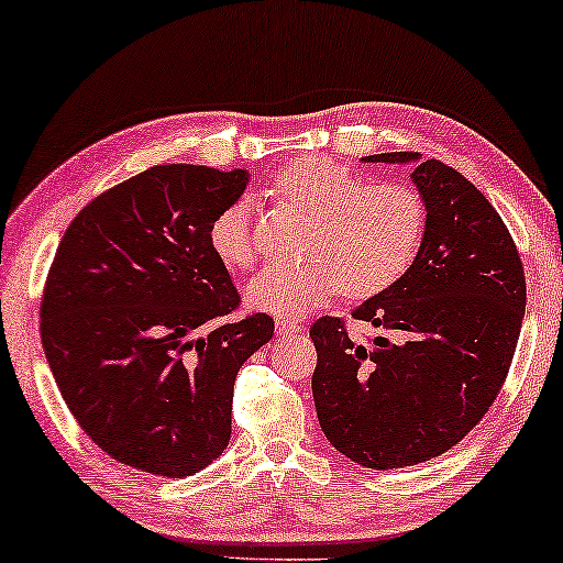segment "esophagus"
Listing matches in <instances>:
<instances>
[{
	"label": "esophagus",
	"mask_w": 563,
	"mask_h": 563,
	"mask_svg": "<svg viewBox=\"0 0 563 563\" xmlns=\"http://www.w3.org/2000/svg\"><path fill=\"white\" fill-rule=\"evenodd\" d=\"M301 329H303L301 321H294L289 317L276 319V334H279V336H294V334H299Z\"/></svg>",
	"instance_id": "obj_1"
}]
</instances>
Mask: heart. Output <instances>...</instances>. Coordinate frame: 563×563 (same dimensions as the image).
Instances as JSON below:
<instances>
[{
	"instance_id": "heart-1",
	"label": "heart",
	"mask_w": 563,
	"mask_h": 563,
	"mask_svg": "<svg viewBox=\"0 0 563 563\" xmlns=\"http://www.w3.org/2000/svg\"><path fill=\"white\" fill-rule=\"evenodd\" d=\"M272 197L311 217L299 264H274L246 287L254 309L299 317L344 289L372 299L409 272L427 234V205L399 181H372L321 156H297L272 179ZM246 201H234L211 219L209 246L232 272L252 269L256 244Z\"/></svg>"
}]
</instances>
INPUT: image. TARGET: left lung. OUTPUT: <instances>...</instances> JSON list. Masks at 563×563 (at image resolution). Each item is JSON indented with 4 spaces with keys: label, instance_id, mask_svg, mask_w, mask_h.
<instances>
[{
    "label": "left lung",
    "instance_id": "obj_1",
    "mask_svg": "<svg viewBox=\"0 0 563 563\" xmlns=\"http://www.w3.org/2000/svg\"><path fill=\"white\" fill-rule=\"evenodd\" d=\"M417 152L364 162H419ZM427 234L409 272L352 311L394 331L358 344L336 317L309 329L317 417L336 451L366 468L441 456L472 431L506 382L527 311V279L509 229L472 181L439 159L411 172Z\"/></svg>",
    "mask_w": 563,
    "mask_h": 563
}]
</instances>
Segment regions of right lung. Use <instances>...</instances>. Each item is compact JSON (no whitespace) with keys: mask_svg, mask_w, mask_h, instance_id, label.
<instances>
[{"mask_svg":"<svg viewBox=\"0 0 563 563\" xmlns=\"http://www.w3.org/2000/svg\"><path fill=\"white\" fill-rule=\"evenodd\" d=\"M246 181L159 164L91 199L54 254L44 354L79 427L126 466L181 478L229 444L236 372L274 334L269 314L224 321L239 291L207 236Z\"/></svg>","mask_w":563,"mask_h":563,"instance_id":"add662e5","label":"right lung"}]
</instances>
